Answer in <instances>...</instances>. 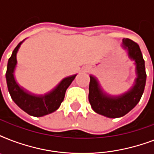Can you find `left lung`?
Segmentation results:
<instances>
[{
	"mask_svg": "<svg viewBox=\"0 0 154 154\" xmlns=\"http://www.w3.org/2000/svg\"><path fill=\"white\" fill-rule=\"evenodd\" d=\"M122 48L126 50L129 57L136 65L137 77L134 85L127 92L118 96L106 94L96 77L90 75L89 87V101L94 112L109 118H117L127 114L134 109L144 93L146 86V72L145 60L140 47L130 39L122 40Z\"/></svg>",
	"mask_w": 154,
	"mask_h": 154,
	"instance_id": "1",
	"label": "left lung"
}]
</instances>
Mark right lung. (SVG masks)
Returning a JSON list of instances; mask_svg holds the SVG:
<instances>
[{"instance_id": "1", "label": "right lung", "mask_w": 154, "mask_h": 154, "mask_svg": "<svg viewBox=\"0 0 154 154\" xmlns=\"http://www.w3.org/2000/svg\"><path fill=\"white\" fill-rule=\"evenodd\" d=\"M24 41L17 45L8 59L5 74L8 93L18 107L28 114L33 117H43L55 112L60 107L65 98L66 89L71 85L77 74L65 77L54 89L44 95H37L27 91L19 85L14 77V72L17 64V53Z\"/></svg>"}]
</instances>
